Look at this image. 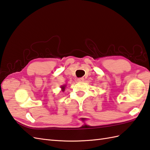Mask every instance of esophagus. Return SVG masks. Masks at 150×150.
<instances>
[{
  "mask_svg": "<svg viewBox=\"0 0 150 150\" xmlns=\"http://www.w3.org/2000/svg\"><path fill=\"white\" fill-rule=\"evenodd\" d=\"M77 81H78L79 82H83V81H84V79H83V77H81V78H79V79H77Z\"/></svg>",
  "mask_w": 150,
  "mask_h": 150,
  "instance_id": "1",
  "label": "esophagus"
}]
</instances>
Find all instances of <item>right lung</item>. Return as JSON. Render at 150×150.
<instances>
[{"instance_id": "obj_1", "label": "right lung", "mask_w": 150, "mask_h": 150, "mask_svg": "<svg viewBox=\"0 0 150 150\" xmlns=\"http://www.w3.org/2000/svg\"><path fill=\"white\" fill-rule=\"evenodd\" d=\"M61 88L62 89V91H64V88H65V86H62V87H61Z\"/></svg>"}]
</instances>
